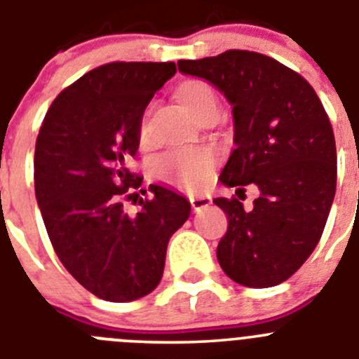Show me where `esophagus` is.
<instances>
[{
	"label": "esophagus",
	"instance_id": "obj_1",
	"mask_svg": "<svg viewBox=\"0 0 359 359\" xmlns=\"http://www.w3.org/2000/svg\"><path fill=\"white\" fill-rule=\"evenodd\" d=\"M189 202H191V207H193V209L202 210V209H205V207H209L212 200H210V196H207V195H191Z\"/></svg>",
	"mask_w": 359,
	"mask_h": 359
}]
</instances>
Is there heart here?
<instances>
[{
	"instance_id": "1",
	"label": "heart",
	"mask_w": 359,
	"mask_h": 359,
	"mask_svg": "<svg viewBox=\"0 0 359 359\" xmlns=\"http://www.w3.org/2000/svg\"><path fill=\"white\" fill-rule=\"evenodd\" d=\"M175 99L182 111L195 122L217 115V99L214 90L200 79H184L175 90ZM140 138L145 140V122L140 127ZM216 166V154L200 149L191 152H177L161 163L159 173L164 180L182 187H200L209 180Z\"/></svg>"
}]
</instances>
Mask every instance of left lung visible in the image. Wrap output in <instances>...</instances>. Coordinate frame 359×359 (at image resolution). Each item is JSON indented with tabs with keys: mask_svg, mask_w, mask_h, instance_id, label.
Masks as SVG:
<instances>
[{
	"mask_svg": "<svg viewBox=\"0 0 359 359\" xmlns=\"http://www.w3.org/2000/svg\"><path fill=\"white\" fill-rule=\"evenodd\" d=\"M179 70L212 83L232 104L233 149L219 180L236 193L255 184L246 212L239 198H216L229 229L217 244L226 276L266 289L289 280L316 250L337 189V145L310 83L255 51L230 49L180 60Z\"/></svg>",
	"mask_w": 359,
	"mask_h": 359,
	"instance_id": "obj_1",
	"label": "left lung"
}]
</instances>
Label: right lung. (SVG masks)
Masks as SVG:
<instances>
[{
	"instance_id": "obj_1",
	"label": "right lung",
	"mask_w": 359,
	"mask_h": 359,
	"mask_svg": "<svg viewBox=\"0 0 359 359\" xmlns=\"http://www.w3.org/2000/svg\"><path fill=\"white\" fill-rule=\"evenodd\" d=\"M177 72L173 62H113L60 92L35 145V195L60 262L93 296L140 299L159 285L168 241L191 214L184 196L129 170L143 111Z\"/></svg>"
}]
</instances>
